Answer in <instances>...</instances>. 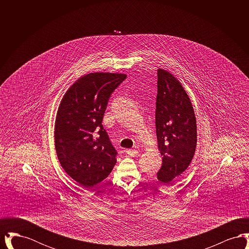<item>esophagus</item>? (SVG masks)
<instances>
[{
    "instance_id": "obj_1",
    "label": "esophagus",
    "mask_w": 249,
    "mask_h": 249,
    "mask_svg": "<svg viewBox=\"0 0 249 249\" xmlns=\"http://www.w3.org/2000/svg\"><path fill=\"white\" fill-rule=\"evenodd\" d=\"M139 153V151L137 149H128L126 150V154L128 156H135Z\"/></svg>"
}]
</instances>
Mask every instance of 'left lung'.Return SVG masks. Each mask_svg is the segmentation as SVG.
<instances>
[{
  "label": "left lung",
  "instance_id": "1",
  "mask_svg": "<svg viewBox=\"0 0 249 249\" xmlns=\"http://www.w3.org/2000/svg\"><path fill=\"white\" fill-rule=\"evenodd\" d=\"M156 132L162 165L157 176L164 185L179 178L192 160L197 144V125L190 98L169 71L158 70Z\"/></svg>",
  "mask_w": 249,
  "mask_h": 249
}]
</instances>
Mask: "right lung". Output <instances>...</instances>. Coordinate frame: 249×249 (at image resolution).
I'll return each mask as SVG.
<instances>
[{
  "label": "right lung",
  "instance_id": "obj_1",
  "mask_svg": "<svg viewBox=\"0 0 249 249\" xmlns=\"http://www.w3.org/2000/svg\"><path fill=\"white\" fill-rule=\"evenodd\" d=\"M126 77L122 73H88L71 85L59 105L57 156L64 171L85 189L105 180L117 162L118 152L102 122L111 95Z\"/></svg>",
  "mask_w": 249,
  "mask_h": 249
}]
</instances>
